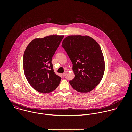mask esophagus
Returning a JSON list of instances; mask_svg holds the SVG:
<instances>
[{
    "instance_id": "esophagus-1",
    "label": "esophagus",
    "mask_w": 132,
    "mask_h": 132,
    "mask_svg": "<svg viewBox=\"0 0 132 132\" xmlns=\"http://www.w3.org/2000/svg\"><path fill=\"white\" fill-rule=\"evenodd\" d=\"M62 76L64 77H65V76L67 75V73H63V74H62Z\"/></svg>"
}]
</instances>
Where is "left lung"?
Returning a JSON list of instances; mask_svg holds the SVG:
<instances>
[{
  "mask_svg": "<svg viewBox=\"0 0 132 132\" xmlns=\"http://www.w3.org/2000/svg\"><path fill=\"white\" fill-rule=\"evenodd\" d=\"M73 64L75 77L70 81L80 93H88L99 84L105 71V61L98 44L89 36H70L62 42Z\"/></svg>",
  "mask_w": 132,
  "mask_h": 132,
  "instance_id": "obj_1",
  "label": "left lung"
}]
</instances>
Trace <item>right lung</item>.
I'll list each match as a JSON object with an SVG mask.
<instances>
[{"label":"right lung","instance_id":"obj_1","mask_svg":"<svg viewBox=\"0 0 132 132\" xmlns=\"http://www.w3.org/2000/svg\"><path fill=\"white\" fill-rule=\"evenodd\" d=\"M64 36H49L32 40L23 55L25 76L30 85L41 93L54 90L61 77L55 73L52 58Z\"/></svg>","mask_w":132,"mask_h":132}]
</instances>
